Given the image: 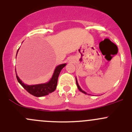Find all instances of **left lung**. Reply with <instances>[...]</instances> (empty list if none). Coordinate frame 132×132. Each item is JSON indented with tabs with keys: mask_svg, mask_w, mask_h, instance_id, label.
I'll use <instances>...</instances> for the list:
<instances>
[{
	"mask_svg": "<svg viewBox=\"0 0 132 132\" xmlns=\"http://www.w3.org/2000/svg\"><path fill=\"white\" fill-rule=\"evenodd\" d=\"M76 78V84H77V87H78V90H79L80 91V92H82V93H84V94H87V93H86V92L85 91H84L82 89L80 88V87L79 86V85H78V82H77V78Z\"/></svg>",
	"mask_w": 132,
	"mask_h": 132,
	"instance_id": "1",
	"label": "left lung"
}]
</instances>
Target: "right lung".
<instances>
[{
  "instance_id": "obj_1",
  "label": "right lung",
  "mask_w": 132,
  "mask_h": 132,
  "mask_svg": "<svg viewBox=\"0 0 132 132\" xmlns=\"http://www.w3.org/2000/svg\"><path fill=\"white\" fill-rule=\"evenodd\" d=\"M17 51V52H18ZM17 55V53H16ZM66 65V64H60L55 68L54 70V74L52 77L51 79L48 82L45 84H36V85H29L25 84L19 78V77L17 76V74H16L17 80L21 84V86L26 90L29 93H30L32 95L36 97H41L43 96L48 95L50 93H52L55 90L57 85V80L59 75L60 72L61 70ZM16 71V69H15Z\"/></svg>"
}]
</instances>
